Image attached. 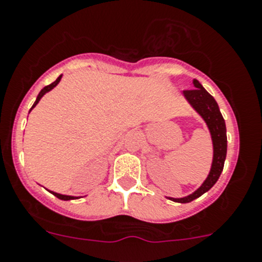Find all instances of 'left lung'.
Segmentation results:
<instances>
[{
  "mask_svg": "<svg viewBox=\"0 0 262 262\" xmlns=\"http://www.w3.org/2000/svg\"><path fill=\"white\" fill-rule=\"evenodd\" d=\"M193 84H194L193 90H185L183 93H184L185 98L189 101L190 105L194 107V110L204 118L209 126L212 137V143H214V160H212V166L209 177L199 189L184 199H170L171 201L180 202V204H187V202L199 199L200 195L212 188V185L217 182L223 169H224V161L227 157V128H225V121L220 113L219 106H217L215 98L202 87L199 80H193Z\"/></svg>",
  "mask_w": 262,
  "mask_h": 262,
  "instance_id": "obj_1",
  "label": "left lung"
}]
</instances>
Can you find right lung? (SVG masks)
Wrapping results in <instances>:
<instances>
[{
	"label": "right lung",
	"mask_w": 262,
	"mask_h": 262,
	"mask_svg": "<svg viewBox=\"0 0 262 262\" xmlns=\"http://www.w3.org/2000/svg\"><path fill=\"white\" fill-rule=\"evenodd\" d=\"M60 80H61V75H60V77L57 78V79L55 80V82H53V83H51L50 85H46V87L43 88L42 91H40V92H39V95H38V97H37V100H35V102H34V105H33V107H34V106L37 105L38 102H39V100H40V98H42V96L45 95V93H47L48 91H51V90H52L53 87H56V85L58 84V82H60ZM33 107H32V108H33ZM32 108H30V110H32ZM51 193H52L53 195H56V197H57V199H60V200H63V201H68V200H74V199H78V197H72V195H63V194H58V193H55V192H51Z\"/></svg>",
	"instance_id": "obj_1"
}]
</instances>
